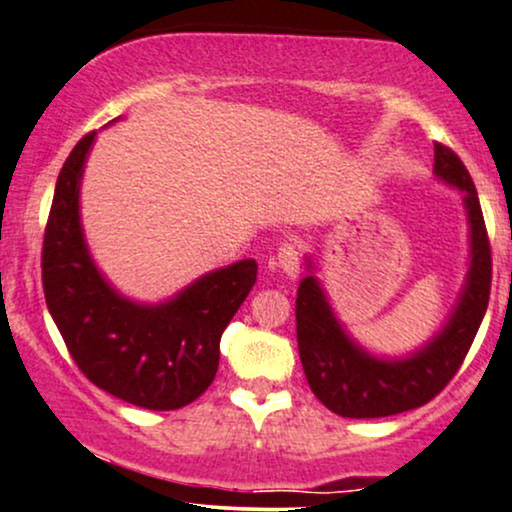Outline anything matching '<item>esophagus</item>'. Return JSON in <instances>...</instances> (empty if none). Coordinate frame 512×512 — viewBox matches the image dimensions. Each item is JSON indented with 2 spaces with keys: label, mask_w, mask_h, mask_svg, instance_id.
Here are the masks:
<instances>
[{
  "label": "esophagus",
  "mask_w": 512,
  "mask_h": 512,
  "mask_svg": "<svg viewBox=\"0 0 512 512\" xmlns=\"http://www.w3.org/2000/svg\"><path fill=\"white\" fill-rule=\"evenodd\" d=\"M270 268H280L289 280H296L298 268H301V254H298L296 244L284 242L280 249H277V256L270 258Z\"/></svg>",
  "instance_id": "34e87169"
}]
</instances>
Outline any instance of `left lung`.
Masks as SVG:
<instances>
[{
	"label": "left lung",
	"instance_id": "1",
	"mask_svg": "<svg viewBox=\"0 0 512 512\" xmlns=\"http://www.w3.org/2000/svg\"><path fill=\"white\" fill-rule=\"evenodd\" d=\"M433 174L461 190L468 216V272L442 329L414 353L374 355L345 331L305 258L308 275L298 284L296 336L310 390L324 407L345 418H381L423 407L459 371L487 313L491 249L473 178L456 152L435 143Z\"/></svg>",
	"mask_w": 512,
	"mask_h": 512
}]
</instances>
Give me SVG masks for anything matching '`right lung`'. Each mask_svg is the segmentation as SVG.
<instances>
[{"instance_id": "right-lung-1", "label": "right lung", "mask_w": 512, "mask_h": 512, "mask_svg": "<svg viewBox=\"0 0 512 512\" xmlns=\"http://www.w3.org/2000/svg\"><path fill=\"white\" fill-rule=\"evenodd\" d=\"M94 141L96 131L86 134L58 174L42 251L46 305L91 383L136 407L181 409L214 381L221 334L256 284L258 263L211 270L159 303L119 294L98 270L79 214Z\"/></svg>"}]
</instances>
